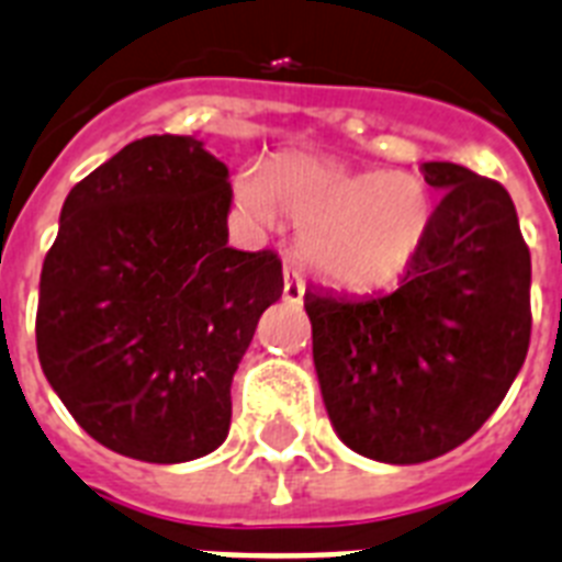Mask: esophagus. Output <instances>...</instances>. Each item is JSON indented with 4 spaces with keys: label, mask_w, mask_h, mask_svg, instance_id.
<instances>
[{
    "label": "esophagus",
    "mask_w": 562,
    "mask_h": 562,
    "mask_svg": "<svg viewBox=\"0 0 562 562\" xmlns=\"http://www.w3.org/2000/svg\"><path fill=\"white\" fill-rule=\"evenodd\" d=\"M282 280H285V285H282V296H285V303H303V294H305L303 273L296 271V268L285 266L282 268Z\"/></svg>",
    "instance_id": "34e87169"
}]
</instances>
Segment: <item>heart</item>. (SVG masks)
<instances>
[{
    "mask_svg": "<svg viewBox=\"0 0 562 562\" xmlns=\"http://www.w3.org/2000/svg\"><path fill=\"white\" fill-rule=\"evenodd\" d=\"M236 195L257 222L280 213L300 227L305 266L352 291L398 280L432 222L422 176L349 170L312 155H280L259 172H241Z\"/></svg>",
    "mask_w": 562,
    "mask_h": 562,
    "instance_id": "1",
    "label": "heart"
}]
</instances>
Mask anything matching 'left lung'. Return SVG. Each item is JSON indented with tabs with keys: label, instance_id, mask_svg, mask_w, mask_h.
Masks as SVG:
<instances>
[{
	"label": "left lung",
	"instance_id": "obj_1",
	"mask_svg": "<svg viewBox=\"0 0 562 562\" xmlns=\"http://www.w3.org/2000/svg\"><path fill=\"white\" fill-rule=\"evenodd\" d=\"M441 202L395 291H305L323 404L340 441L386 464H418L491 418L531 340V254L508 190L427 161Z\"/></svg>",
	"mask_w": 562,
	"mask_h": 562
}]
</instances>
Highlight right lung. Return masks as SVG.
<instances>
[{"mask_svg": "<svg viewBox=\"0 0 562 562\" xmlns=\"http://www.w3.org/2000/svg\"><path fill=\"white\" fill-rule=\"evenodd\" d=\"M227 167L193 135L132 140L71 187L43 262L36 352L75 422L155 464L213 453L268 305L273 250L227 245Z\"/></svg>", "mask_w": 562, "mask_h": 562, "instance_id": "right-lung-1", "label": "right lung"}]
</instances>
